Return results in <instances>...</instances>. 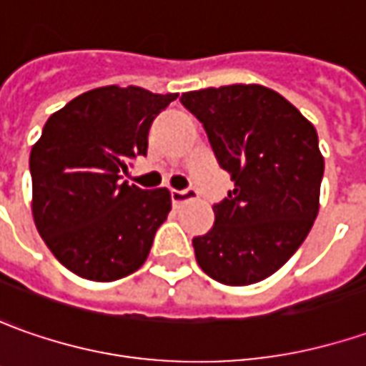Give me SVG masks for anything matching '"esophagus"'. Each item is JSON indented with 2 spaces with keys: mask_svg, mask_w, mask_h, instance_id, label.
<instances>
[{
  "mask_svg": "<svg viewBox=\"0 0 366 366\" xmlns=\"http://www.w3.org/2000/svg\"><path fill=\"white\" fill-rule=\"evenodd\" d=\"M196 198V190L194 188H184V190H172V202L176 207H180L184 202L188 200H194Z\"/></svg>",
  "mask_w": 366,
  "mask_h": 366,
  "instance_id": "1",
  "label": "esophagus"
}]
</instances>
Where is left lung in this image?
<instances>
[{"label": "left lung", "mask_w": 366, "mask_h": 366, "mask_svg": "<svg viewBox=\"0 0 366 366\" xmlns=\"http://www.w3.org/2000/svg\"><path fill=\"white\" fill-rule=\"evenodd\" d=\"M234 188L214 204V227L192 239L196 261L224 285L257 284L304 243L320 208L318 133L287 99L263 84L184 93Z\"/></svg>", "instance_id": "1"}]
</instances>
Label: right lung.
Returning a JSON list of instances; mask_svg holds the SVG:
<instances>
[{"instance_id": "obj_1", "label": "right lung", "mask_w": 366, "mask_h": 366, "mask_svg": "<svg viewBox=\"0 0 366 366\" xmlns=\"http://www.w3.org/2000/svg\"><path fill=\"white\" fill-rule=\"evenodd\" d=\"M178 93L99 86L46 121L30 154L32 217L52 255L72 273L115 282L145 263L168 219V188L121 182L129 159L147 154V133Z\"/></svg>"}]
</instances>
